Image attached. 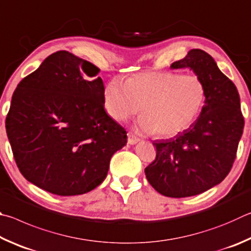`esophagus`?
Here are the masks:
<instances>
[{"label":"esophagus","instance_id":"esophagus-1","mask_svg":"<svg viewBox=\"0 0 251 251\" xmlns=\"http://www.w3.org/2000/svg\"><path fill=\"white\" fill-rule=\"evenodd\" d=\"M140 141V139L135 137L134 134L132 133H128V143L131 144V146H133V144L138 143Z\"/></svg>","mask_w":251,"mask_h":251}]
</instances>
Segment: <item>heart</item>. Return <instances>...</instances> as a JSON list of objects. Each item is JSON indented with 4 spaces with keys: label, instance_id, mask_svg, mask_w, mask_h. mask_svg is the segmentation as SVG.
Returning <instances> with one entry per match:
<instances>
[{
    "label": "heart",
    "instance_id": "obj_1",
    "mask_svg": "<svg viewBox=\"0 0 251 251\" xmlns=\"http://www.w3.org/2000/svg\"><path fill=\"white\" fill-rule=\"evenodd\" d=\"M206 87L195 75L143 73L126 82L113 78L105 85L103 105L116 121H126L141 107L138 128L143 133L174 137L187 130L203 110Z\"/></svg>",
    "mask_w": 251,
    "mask_h": 251
}]
</instances>
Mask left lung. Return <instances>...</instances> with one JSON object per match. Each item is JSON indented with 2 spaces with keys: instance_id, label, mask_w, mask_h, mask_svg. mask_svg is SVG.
Returning a JSON list of instances; mask_svg holds the SVG:
<instances>
[{
  "instance_id": "obj_1",
  "label": "left lung",
  "mask_w": 251,
  "mask_h": 251,
  "mask_svg": "<svg viewBox=\"0 0 251 251\" xmlns=\"http://www.w3.org/2000/svg\"><path fill=\"white\" fill-rule=\"evenodd\" d=\"M171 68H190L203 80L205 104L187 130L172 139L153 142L156 157L144 172L160 194L181 199L199 195L227 176L245 121L238 90L207 52L191 50Z\"/></svg>"
}]
</instances>
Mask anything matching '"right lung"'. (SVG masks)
<instances>
[{"instance_id": "obj_1", "label": "right lung", "mask_w": 251, "mask_h": 251, "mask_svg": "<svg viewBox=\"0 0 251 251\" xmlns=\"http://www.w3.org/2000/svg\"><path fill=\"white\" fill-rule=\"evenodd\" d=\"M99 68L56 51L13 94L5 128L22 175L52 194H85L103 182L126 132L104 111Z\"/></svg>"}]
</instances>
